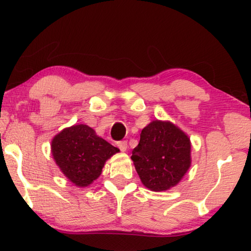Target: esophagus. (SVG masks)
<instances>
[{
	"mask_svg": "<svg viewBox=\"0 0 251 251\" xmlns=\"http://www.w3.org/2000/svg\"><path fill=\"white\" fill-rule=\"evenodd\" d=\"M117 146H118V148H120V150H121L123 152L127 151V142H126V141L120 142V143H118Z\"/></svg>",
	"mask_w": 251,
	"mask_h": 251,
	"instance_id": "esophagus-1",
	"label": "esophagus"
}]
</instances>
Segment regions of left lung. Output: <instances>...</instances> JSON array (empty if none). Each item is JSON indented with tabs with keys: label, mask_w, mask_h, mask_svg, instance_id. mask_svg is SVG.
I'll list each match as a JSON object with an SVG mask.
<instances>
[{
	"label": "left lung",
	"mask_w": 251,
	"mask_h": 251,
	"mask_svg": "<svg viewBox=\"0 0 251 251\" xmlns=\"http://www.w3.org/2000/svg\"><path fill=\"white\" fill-rule=\"evenodd\" d=\"M131 160L143 185L165 192L180 182L192 165V143L169 121L155 120L144 127Z\"/></svg>",
	"instance_id": "left-lung-1"
}]
</instances>
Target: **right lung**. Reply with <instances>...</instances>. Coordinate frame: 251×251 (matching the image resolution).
Masks as SVG:
<instances>
[{
	"label": "right lung",
	"mask_w": 251,
	"mask_h": 251,
	"mask_svg": "<svg viewBox=\"0 0 251 251\" xmlns=\"http://www.w3.org/2000/svg\"><path fill=\"white\" fill-rule=\"evenodd\" d=\"M50 152L67 179L76 187H87L100 176L106 160L120 150L100 137L92 127L75 124L54 136Z\"/></svg>",
	"instance_id": "add662e5"
}]
</instances>
